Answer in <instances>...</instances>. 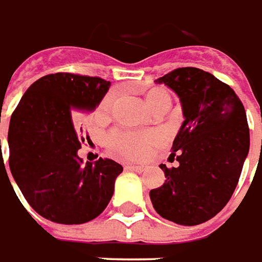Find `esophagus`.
Returning <instances> with one entry per match:
<instances>
[{
    "mask_svg": "<svg viewBox=\"0 0 262 262\" xmlns=\"http://www.w3.org/2000/svg\"><path fill=\"white\" fill-rule=\"evenodd\" d=\"M125 169L129 170H135V172H142V170L145 169V166H142V165H135V164H125Z\"/></svg>",
    "mask_w": 262,
    "mask_h": 262,
    "instance_id": "1",
    "label": "esophagus"
}]
</instances>
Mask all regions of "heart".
Returning <instances> with one entry per match:
<instances>
[{
    "instance_id": "1",
    "label": "heart",
    "mask_w": 262,
    "mask_h": 262,
    "mask_svg": "<svg viewBox=\"0 0 262 262\" xmlns=\"http://www.w3.org/2000/svg\"><path fill=\"white\" fill-rule=\"evenodd\" d=\"M168 97L164 92L159 90H154L146 94V104L149 108L154 105H157L162 98ZM114 100V94H108L107 97L101 101L100 113H107L111 108ZM157 141V137L151 133H114L108 137V144H110L114 149L129 158H144L149 151V146Z\"/></svg>"
}]
</instances>
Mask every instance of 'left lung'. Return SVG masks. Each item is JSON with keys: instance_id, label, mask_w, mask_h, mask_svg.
I'll return each mask as SVG.
<instances>
[{"instance_id": "obj_1", "label": "left lung", "mask_w": 262, "mask_h": 262, "mask_svg": "<svg viewBox=\"0 0 262 262\" xmlns=\"http://www.w3.org/2000/svg\"><path fill=\"white\" fill-rule=\"evenodd\" d=\"M175 92L183 122L164 170L165 183L149 192L161 217L181 226L210 220L227 205L250 149L244 105L234 90L202 69L181 68L155 80Z\"/></svg>"}]
</instances>
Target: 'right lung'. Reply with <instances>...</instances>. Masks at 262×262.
I'll use <instances>...</instances> for the list:
<instances>
[{
    "mask_svg": "<svg viewBox=\"0 0 262 262\" xmlns=\"http://www.w3.org/2000/svg\"><path fill=\"white\" fill-rule=\"evenodd\" d=\"M110 84L72 73L43 76L11 117V173L33 210L53 223H87L103 213L114 193L121 165L103 158L84 165L77 155L84 142L81 120L96 110Z\"/></svg>",
    "mask_w": 262,
    "mask_h": 262,
    "instance_id": "add662e5",
    "label": "right lung"
}]
</instances>
